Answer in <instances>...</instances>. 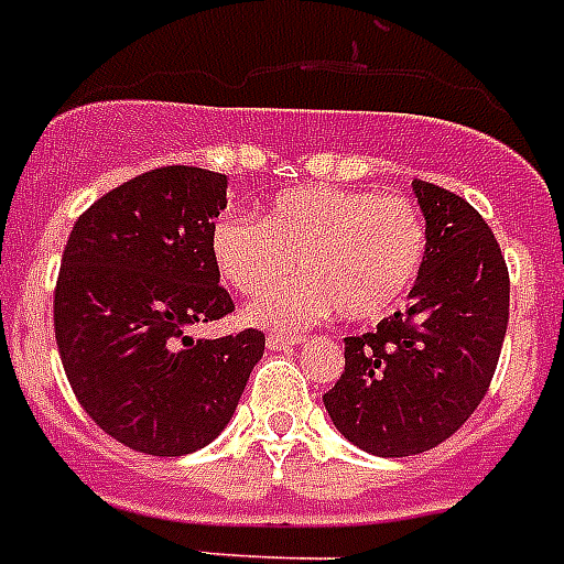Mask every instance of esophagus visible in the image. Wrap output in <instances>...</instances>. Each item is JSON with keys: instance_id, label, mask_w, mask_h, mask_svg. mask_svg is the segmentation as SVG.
<instances>
[{"instance_id": "obj_1", "label": "esophagus", "mask_w": 564, "mask_h": 564, "mask_svg": "<svg viewBox=\"0 0 564 564\" xmlns=\"http://www.w3.org/2000/svg\"><path fill=\"white\" fill-rule=\"evenodd\" d=\"M304 343V336L299 334H272L269 339H265V345H269V351H281V348H295V345Z\"/></svg>"}]
</instances>
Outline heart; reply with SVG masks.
<instances>
[{
    "instance_id": "heart-1",
    "label": "heart",
    "mask_w": 564,
    "mask_h": 564,
    "mask_svg": "<svg viewBox=\"0 0 564 564\" xmlns=\"http://www.w3.org/2000/svg\"><path fill=\"white\" fill-rule=\"evenodd\" d=\"M221 281L260 299L294 273L290 288L248 310L265 327H304L339 316L371 322L401 304L427 260V225L410 198L371 189L304 184L283 189L260 219L221 213L210 228Z\"/></svg>"
}]
</instances>
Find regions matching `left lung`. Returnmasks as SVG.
<instances>
[{
    "mask_svg": "<svg viewBox=\"0 0 564 564\" xmlns=\"http://www.w3.org/2000/svg\"><path fill=\"white\" fill-rule=\"evenodd\" d=\"M427 260L406 307L375 334L345 339V371L322 398L351 445L375 456L424 454L486 398L509 322L507 260L471 204L412 181Z\"/></svg>",
    "mask_w": 564,
    "mask_h": 564,
    "instance_id": "8db88e82",
    "label": "left lung"
}]
</instances>
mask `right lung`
<instances>
[{"label": "right lung", "instance_id": "right-lung-1", "mask_svg": "<svg viewBox=\"0 0 564 564\" xmlns=\"http://www.w3.org/2000/svg\"><path fill=\"white\" fill-rule=\"evenodd\" d=\"M228 175L163 166L93 202L66 239L55 339L66 380L108 436L184 456L228 427L265 336L193 339L234 310L210 257Z\"/></svg>", "mask_w": 564, "mask_h": 564}]
</instances>
